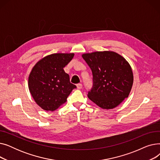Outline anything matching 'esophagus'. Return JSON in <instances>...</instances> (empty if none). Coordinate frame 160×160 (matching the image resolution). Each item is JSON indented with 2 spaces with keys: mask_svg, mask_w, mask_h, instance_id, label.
I'll use <instances>...</instances> for the list:
<instances>
[{
  "mask_svg": "<svg viewBox=\"0 0 160 160\" xmlns=\"http://www.w3.org/2000/svg\"><path fill=\"white\" fill-rule=\"evenodd\" d=\"M77 88H78V89H82V83H78V84H77Z\"/></svg>",
  "mask_w": 160,
  "mask_h": 160,
  "instance_id": "34e87169",
  "label": "esophagus"
}]
</instances>
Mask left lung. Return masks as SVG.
<instances>
[{"mask_svg": "<svg viewBox=\"0 0 160 160\" xmlns=\"http://www.w3.org/2000/svg\"><path fill=\"white\" fill-rule=\"evenodd\" d=\"M93 74V87L88 97L102 109L119 106L127 98L133 82L131 66L113 51H97L82 55Z\"/></svg>", "mask_w": 160, "mask_h": 160, "instance_id": "8db88e82", "label": "left lung"}]
</instances>
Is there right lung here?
Segmentation results:
<instances>
[{
    "label": "right lung",
    "mask_w": 160,
    "mask_h": 160,
    "mask_svg": "<svg viewBox=\"0 0 160 160\" xmlns=\"http://www.w3.org/2000/svg\"><path fill=\"white\" fill-rule=\"evenodd\" d=\"M74 53H56L38 62L28 77V88L36 104L45 111L53 112L66 102L72 89L69 75L63 68L74 57Z\"/></svg>",
    "instance_id": "right-lung-1"
}]
</instances>
